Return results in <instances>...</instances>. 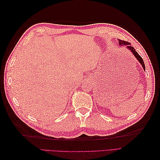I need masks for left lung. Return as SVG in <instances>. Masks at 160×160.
<instances>
[{"instance_id": "1", "label": "left lung", "mask_w": 160, "mask_h": 160, "mask_svg": "<svg viewBox=\"0 0 160 160\" xmlns=\"http://www.w3.org/2000/svg\"><path fill=\"white\" fill-rule=\"evenodd\" d=\"M118 42H119V44H120V45L121 46H124V45L127 46V48L129 49H130V50L131 51V52H132V53L134 54L135 57H136V58L138 59V60L139 61V62H140V64L142 65V67H143L144 69L145 70V64H144V63L143 59H142V57H141L140 55H139L138 53L136 52V51H135V49L133 48V47H131V46L130 45L131 43L127 42V41H124V40H120V39H118Z\"/></svg>"}]
</instances>
